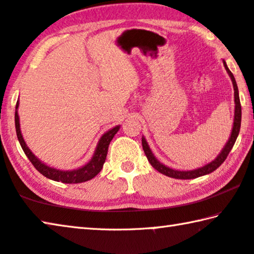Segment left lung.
Returning <instances> with one entry per match:
<instances>
[{"instance_id": "obj_1", "label": "left lung", "mask_w": 254, "mask_h": 254, "mask_svg": "<svg viewBox=\"0 0 254 254\" xmlns=\"http://www.w3.org/2000/svg\"><path fill=\"white\" fill-rule=\"evenodd\" d=\"M224 66H225V69L226 71L229 72V75L232 79V83H233V87H234V100H235V113H234V123H233V128H232V133H231V136H230V140L227 141L226 145L224 147V149L222 150V152L218 154L217 158L215 159L214 161H212L208 165H206L204 167H201V168H198L196 170H189V171H179V170H174V169H170L168 167H166L165 165H162V163L159 162L154 156L151 152V150H150L149 145L147 143V141H145L144 137H142V148H143V151L145 153V156H147L149 162L151 163V166L153 167L154 169L158 170L159 173H161L163 175L168 176V177L171 178H176V179H192V178H197V177H200V176H204V175H207L213 173L214 170H216L218 167H220L223 162L225 161V159L229 156L230 151L233 148V145L236 141V137L239 135V132H240V127H241V118H242V111H241V103H240V97H239V89H238V85H236V81L233 74H232L231 70L227 68L226 64L224 62Z\"/></svg>"}]
</instances>
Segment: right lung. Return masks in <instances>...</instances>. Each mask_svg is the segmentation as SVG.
Listing matches in <instances>:
<instances>
[{
  "label": "right lung",
  "instance_id": "1",
  "mask_svg": "<svg viewBox=\"0 0 254 254\" xmlns=\"http://www.w3.org/2000/svg\"><path fill=\"white\" fill-rule=\"evenodd\" d=\"M18 107H19V101L16 102L15 106V130H16V136H18V140L22 147V150L25 153V156L31 161L32 165L34 166L40 174H42L45 177L49 178L51 180H55V182H62L65 184H79L87 182V180L92 179L95 177V176L100 173L103 168V165H104L106 154H107V149H109L110 142L113 139V136L117 134L119 131L120 127H115L112 128V130L107 131L105 134H103L101 140L98 141V144L95 150V153L92 158V160L89 161L87 165H85L81 168H78L76 170H58L55 168H51V167L46 166L45 163H42L39 159H38L34 154L30 151V149L25 144L22 134H21L20 131V122H19V115H18Z\"/></svg>",
  "mask_w": 254,
  "mask_h": 254
}]
</instances>
